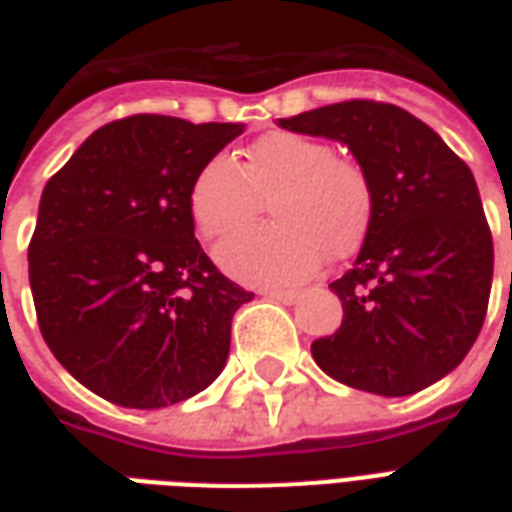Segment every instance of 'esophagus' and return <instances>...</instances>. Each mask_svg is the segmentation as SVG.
Returning a JSON list of instances; mask_svg holds the SVG:
<instances>
[{"label":"esophagus","mask_w":512,"mask_h":512,"mask_svg":"<svg viewBox=\"0 0 512 512\" xmlns=\"http://www.w3.org/2000/svg\"><path fill=\"white\" fill-rule=\"evenodd\" d=\"M263 296L271 301H279V304H293V301L299 299L296 290H263Z\"/></svg>","instance_id":"1"}]
</instances>
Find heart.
I'll return each mask as SVG.
<instances>
[{
  "label": "heart",
  "mask_w": 512,
  "mask_h": 512,
  "mask_svg": "<svg viewBox=\"0 0 512 512\" xmlns=\"http://www.w3.org/2000/svg\"><path fill=\"white\" fill-rule=\"evenodd\" d=\"M263 200L274 222L246 227L216 246L219 266L255 285L299 282L323 257H348L373 219V186L365 169L334 156L321 139L274 131L233 156L208 158L189 189V211L205 238L249 222Z\"/></svg>",
  "instance_id": "heart-1"
}]
</instances>
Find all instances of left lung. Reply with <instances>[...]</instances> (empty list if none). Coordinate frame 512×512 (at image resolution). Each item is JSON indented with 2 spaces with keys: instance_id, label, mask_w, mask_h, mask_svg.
Wrapping results in <instances>:
<instances>
[{
  "instance_id": "8db88e82",
  "label": "left lung",
  "mask_w": 512,
  "mask_h": 512,
  "mask_svg": "<svg viewBox=\"0 0 512 512\" xmlns=\"http://www.w3.org/2000/svg\"><path fill=\"white\" fill-rule=\"evenodd\" d=\"M279 126L343 142L373 186L354 268L329 288L343 323L312 343L326 376L403 397L461 365L483 329L494 241L472 169L406 109L345 101Z\"/></svg>"
}]
</instances>
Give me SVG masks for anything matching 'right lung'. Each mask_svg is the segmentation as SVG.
<instances>
[{
  "instance_id": "obj_1",
  "label": "right lung",
  "mask_w": 512,
  "mask_h": 512,
  "mask_svg": "<svg viewBox=\"0 0 512 512\" xmlns=\"http://www.w3.org/2000/svg\"><path fill=\"white\" fill-rule=\"evenodd\" d=\"M241 123L134 115L106 123L46 183L29 241L40 334L90 392L164 408L224 370L235 310L252 301L194 238L197 169Z\"/></svg>"
}]
</instances>
